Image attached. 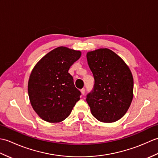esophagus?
<instances>
[{
	"instance_id": "esophagus-1",
	"label": "esophagus",
	"mask_w": 158,
	"mask_h": 158,
	"mask_svg": "<svg viewBox=\"0 0 158 158\" xmlns=\"http://www.w3.org/2000/svg\"><path fill=\"white\" fill-rule=\"evenodd\" d=\"M85 90L84 88H83V89H81V93L82 95H84L85 94Z\"/></svg>"
}]
</instances>
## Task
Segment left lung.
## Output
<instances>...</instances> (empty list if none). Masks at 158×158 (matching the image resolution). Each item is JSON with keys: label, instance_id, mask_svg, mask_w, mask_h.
Returning a JSON list of instances; mask_svg holds the SVG:
<instances>
[{"label": "left lung", "instance_id": "8db88e82", "mask_svg": "<svg viewBox=\"0 0 158 158\" xmlns=\"http://www.w3.org/2000/svg\"><path fill=\"white\" fill-rule=\"evenodd\" d=\"M88 64L94 78L86 101L92 115L101 122H115L125 115L133 98L134 80L129 67L110 49L87 53Z\"/></svg>", "mask_w": 158, "mask_h": 158}]
</instances>
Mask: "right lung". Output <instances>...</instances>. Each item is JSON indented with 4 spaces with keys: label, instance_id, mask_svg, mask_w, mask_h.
<instances>
[{
    "label": "right lung",
    "instance_id": "right-lung-1",
    "mask_svg": "<svg viewBox=\"0 0 158 158\" xmlns=\"http://www.w3.org/2000/svg\"><path fill=\"white\" fill-rule=\"evenodd\" d=\"M81 55L80 51L58 47L33 68L28 92L33 109L42 119L50 123L62 122L79 100L81 92L68 71Z\"/></svg>",
    "mask_w": 158,
    "mask_h": 158
}]
</instances>
